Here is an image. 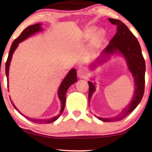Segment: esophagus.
<instances>
[{
  "label": "esophagus",
  "mask_w": 152,
  "mask_h": 152,
  "mask_svg": "<svg viewBox=\"0 0 152 152\" xmlns=\"http://www.w3.org/2000/svg\"><path fill=\"white\" fill-rule=\"evenodd\" d=\"M86 70L84 68H79L77 70V76L80 78H84L86 76Z\"/></svg>",
  "instance_id": "1"
}]
</instances>
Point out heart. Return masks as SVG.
<instances>
[{"instance_id":"heart-1","label":"heart","mask_w":152,"mask_h":152,"mask_svg":"<svg viewBox=\"0 0 152 152\" xmlns=\"http://www.w3.org/2000/svg\"><path fill=\"white\" fill-rule=\"evenodd\" d=\"M95 30H96V28H93L90 29V30H89L88 32V35H91V34H93V33L95 32ZM99 36H102V31H100V32H99Z\"/></svg>"}]
</instances>
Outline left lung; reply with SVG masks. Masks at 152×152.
Returning <instances> with one entry per match:
<instances>
[{
	"instance_id": "1",
	"label": "left lung",
	"mask_w": 152,
	"mask_h": 152,
	"mask_svg": "<svg viewBox=\"0 0 152 152\" xmlns=\"http://www.w3.org/2000/svg\"><path fill=\"white\" fill-rule=\"evenodd\" d=\"M109 20L112 24L117 26V32L110 41L108 46L104 50L103 56L109 57V55L117 53L118 52L121 54L125 58L129 69L134 76L136 87L132 100L119 115L111 118L97 117L99 120L104 122H116L124 119L126 115L132 113L142 98L145 92V62L139 42L126 25L120 20L109 18ZM101 61L98 59V64ZM97 63L93 64L91 67L95 68ZM88 84L89 85L88 102H90L92 94L95 91V87L91 82H88Z\"/></svg>"
}]
</instances>
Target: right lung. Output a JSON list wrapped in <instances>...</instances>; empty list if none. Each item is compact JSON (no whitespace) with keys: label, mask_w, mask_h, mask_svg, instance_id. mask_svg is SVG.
<instances>
[{"label":"right lung","mask_w":152,"mask_h":152,"mask_svg":"<svg viewBox=\"0 0 152 152\" xmlns=\"http://www.w3.org/2000/svg\"><path fill=\"white\" fill-rule=\"evenodd\" d=\"M42 29L41 28V23H37L35 25H32V26H30L26 28L25 30L21 32V34H20V36L17 37L15 40L13 41L12 44L11 45V48H10L9 55H8V57L7 59V61H6L5 64V73L6 76H7V83H8V76H9V68H10V62H11V59L12 57V55H13L14 50H15L16 48L18 45V43L21 42V41H24L25 39H26L28 37H29L31 35H32L34 33L37 32H39V31H41ZM77 81V72L75 68H72L68 72L67 75L66 76V77L64 79L63 82H61V85H60L59 90H58V96H59V98L61 101V109L60 111V113L59 115L55 116V117L49 118V119H34V118H30L27 117V116L24 115L23 114H22L20 112L18 111V110L16 109V107L14 106V103L12 102V105L14 107L16 111H17L20 114H21L23 116H24L25 118H26L27 119L30 120L33 122H35V123H39V124H49L51 123V122H55V120H57L58 118H59V116L61 115L62 112L64 111V107H65V103H66V92H67V90L68 88L71 86L72 84H73L75 82H76ZM7 87H8V84H7ZM11 100V99H10Z\"/></svg>","instance_id":"add662e5"}]
</instances>
